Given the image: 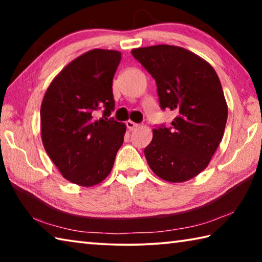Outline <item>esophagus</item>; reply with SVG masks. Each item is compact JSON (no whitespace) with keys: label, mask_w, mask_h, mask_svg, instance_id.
Segmentation results:
<instances>
[{"label":"esophagus","mask_w":262,"mask_h":262,"mask_svg":"<svg viewBox=\"0 0 262 262\" xmlns=\"http://www.w3.org/2000/svg\"><path fill=\"white\" fill-rule=\"evenodd\" d=\"M126 126H127V128H128V129H129V130H134V129H136L137 127H139V125H137V123L133 122V121H130V120L126 121Z\"/></svg>","instance_id":"34e87169"}]
</instances>
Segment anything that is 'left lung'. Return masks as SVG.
Segmentation results:
<instances>
[{"label":"left lung","mask_w":262,"mask_h":262,"mask_svg":"<svg viewBox=\"0 0 262 262\" xmlns=\"http://www.w3.org/2000/svg\"><path fill=\"white\" fill-rule=\"evenodd\" d=\"M157 85L159 106L176 118L154 129L144 149L159 178L183 183L209 164L224 134L228 106L220 78L207 61L185 48L157 45L132 51Z\"/></svg>","instance_id":"1"}]
</instances>
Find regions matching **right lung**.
I'll return each instance as SVG.
<instances>
[{"instance_id": "obj_1", "label": "right lung", "mask_w": 262, "mask_h": 262, "mask_svg": "<svg viewBox=\"0 0 262 262\" xmlns=\"http://www.w3.org/2000/svg\"><path fill=\"white\" fill-rule=\"evenodd\" d=\"M121 53L92 50L53 79L40 108L41 140L66 179L94 186L112 170L126 133L125 123L108 118L114 111L112 83ZM98 110L103 118L97 119Z\"/></svg>"}]
</instances>
